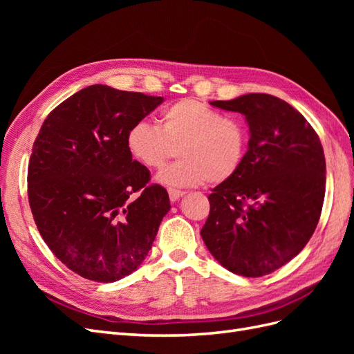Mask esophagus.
Instances as JSON below:
<instances>
[{"label": "esophagus", "instance_id": "34e87169", "mask_svg": "<svg viewBox=\"0 0 354 354\" xmlns=\"http://www.w3.org/2000/svg\"><path fill=\"white\" fill-rule=\"evenodd\" d=\"M168 195H169V199L174 202V201H177V199H180L181 196H183L185 192L177 190V189H168Z\"/></svg>", "mask_w": 354, "mask_h": 354}]
</instances>
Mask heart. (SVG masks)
I'll list each match as a JSON object with an SVG mask.
<instances>
[{
  "instance_id": "1",
  "label": "heart",
  "mask_w": 354,
  "mask_h": 354,
  "mask_svg": "<svg viewBox=\"0 0 354 354\" xmlns=\"http://www.w3.org/2000/svg\"><path fill=\"white\" fill-rule=\"evenodd\" d=\"M159 122L140 121L127 133L128 151L146 168H162L178 149L180 160L160 171L158 183L221 185L239 173L248 151V128L239 118L224 116L201 100L183 99L165 108Z\"/></svg>"
}]
</instances>
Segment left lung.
<instances>
[{"instance_id": "1", "label": "left lung", "mask_w": 354, "mask_h": 354, "mask_svg": "<svg viewBox=\"0 0 354 354\" xmlns=\"http://www.w3.org/2000/svg\"><path fill=\"white\" fill-rule=\"evenodd\" d=\"M209 103L242 113L250 142L239 173L208 196L201 236L232 273L269 274L298 255L317 226L326 185L322 143L306 118L274 95Z\"/></svg>"}]
</instances>
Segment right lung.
Wrapping results in <instances>:
<instances>
[{"instance_id":"obj_1","label":"right lung","mask_w":354,"mask_h":354,"mask_svg":"<svg viewBox=\"0 0 354 354\" xmlns=\"http://www.w3.org/2000/svg\"><path fill=\"white\" fill-rule=\"evenodd\" d=\"M164 102L95 84L46 118L32 147L28 198L39 234L68 269L111 283L143 263L167 190L127 147V133ZM138 195L134 197L133 194Z\"/></svg>"}]
</instances>
